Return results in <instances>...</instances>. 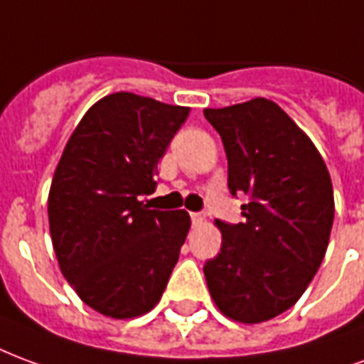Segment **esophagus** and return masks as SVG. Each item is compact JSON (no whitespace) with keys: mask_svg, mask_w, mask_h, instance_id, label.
<instances>
[{"mask_svg":"<svg viewBox=\"0 0 364 364\" xmlns=\"http://www.w3.org/2000/svg\"><path fill=\"white\" fill-rule=\"evenodd\" d=\"M203 221H205V217L201 213H192V225L193 227H200V225H203Z\"/></svg>","mask_w":364,"mask_h":364,"instance_id":"1","label":"esophagus"}]
</instances>
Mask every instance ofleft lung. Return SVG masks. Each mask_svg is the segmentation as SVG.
I'll return each mask as SVG.
<instances>
[{
    "label": "left lung",
    "instance_id": "left-lung-1",
    "mask_svg": "<svg viewBox=\"0 0 364 364\" xmlns=\"http://www.w3.org/2000/svg\"><path fill=\"white\" fill-rule=\"evenodd\" d=\"M229 159V190L244 192L246 221H215L221 254L203 273L230 320L267 322L299 301L322 264L333 225V188L316 145L279 105L252 98L203 110Z\"/></svg>",
    "mask_w": 364,
    "mask_h": 364
}]
</instances>
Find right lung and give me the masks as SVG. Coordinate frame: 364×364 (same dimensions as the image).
I'll list each match as a JSON object with an SVG mask.
<instances>
[{"instance_id": "obj_1", "label": "right lung", "mask_w": 364, "mask_h": 364, "mask_svg": "<svg viewBox=\"0 0 364 364\" xmlns=\"http://www.w3.org/2000/svg\"><path fill=\"white\" fill-rule=\"evenodd\" d=\"M190 114L134 92H112L85 112L65 143L48 193L55 258L79 299L127 320L161 301L190 230L184 209H149L156 164Z\"/></svg>"}]
</instances>
